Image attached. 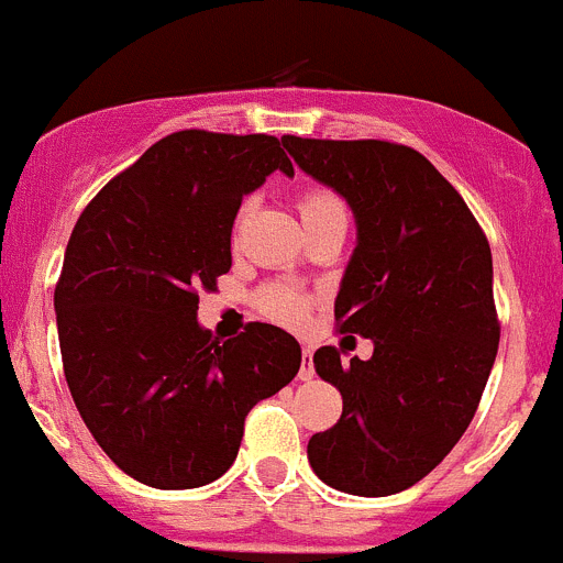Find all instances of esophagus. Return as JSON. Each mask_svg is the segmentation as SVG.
<instances>
[{"label":"esophagus","mask_w":563,"mask_h":563,"mask_svg":"<svg viewBox=\"0 0 563 563\" xmlns=\"http://www.w3.org/2000/svg\"><path fill=\"white\" fill-rule=\"evenodd\" d=\"M314 376V354H311V349H302V360H300V379L306 383V379H311Z\"/></svg>","instance_id":"1"}]
</instances>
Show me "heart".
Listing matches in <instances>:
<instances>
[{
    "label": "heart",
    "instance_id": "1",
    "mask_svg": "<svg viewBox=\"0 0 563 563\" xmlns=\"http://www.w3.org/2000/svg\"><path fill=\"white\" fill-rule=\"evenodd\" d=\"M252 200H243L241 209H238V218H234V227H241L243 218H246ZM297 209H300V218L306 227L317 221H325V218H340L345 214V203H342L340 195L329 187H320V184H311V187H302L297 192ZM254 306L261 309V314H266L268 320L286 322V325H297V322L306 320V311H309V300L288 286H263L257 295H254Z\"/></svg>",
    "mask_w": 563,
    "mask_h": 563
}]
</instances>
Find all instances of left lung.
<instances>
[{"label":"left lung","mask_w":563,"mask_h":563,"mask_svg":"<svg viewBox=\"0 0 563 563\" xmlns=\"http://www.w3.org/2000/svg\"><path fill=\"white\" fill-rule=\"evenodd\" d=\"M302 173L349 200L356 249L334 302L340 334L374 356L314 368L342 394L334 428L309 439L317 476L351 496H390L428 476L471 424L496 363L501 322L485 232L413 146L283 135Z\"/></svg>","instance_id":"1"}]
</instances>
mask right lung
<instances>
[{
    "mask_svg": "<svg viewBox=\"0 0 563 563\" xmlns=\"http://www.w3.org/2000/svg\"><path fill=\"white\" fill-rule=\"evenodd\" d=\"M295 166L275 135L180 130L155 141L87 203L56 283L67 388L101 451L158 490L232 467L249 410L300 371V345L268 322L218 342L198 291L232 268L243 195Z\"/></svg>",
    "mask_w": 563,
    "mask_h": 563,
    "instance_id": "right-lung-1",
    "label": "right lung"
}]
</instances>
